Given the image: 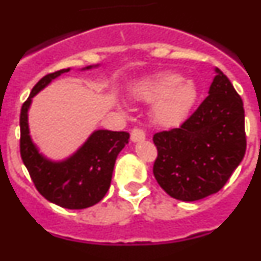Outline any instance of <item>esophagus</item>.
<instances>
[{"label":"esophagus","mask_w":261,"mask_h":261,"mask_svg":"<svg viewBox=\"0 0 261 261\" xmlns=\"http://www.w3.org/2000/svg\"><path fill=\"white\" fill-rule=\"evenodd\" d=\"M130 140H132L133 142L142 141V140H145V132L140 128L132 129V132H130Z\"/></svg>","instance_id":"1"}]
</instances>
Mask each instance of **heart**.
Instances as JSON below:
<instances>
[{
    "mask_svg": "<svg viewBox=\"0 0 261 261\" xmlns=\"http://www.w3.org/2000/svg\"><path fill=\"white\" fill-rule=\"evenodd\" d=\"M133 95L145 102H155L154 119L162 125H176L190 116L199 91L192 81L175 73H161L145 80L133 90Z\"/></svg>",
    "mask_w": 261,
    "mask_h": 261,
    "instance_id": "obj_1",
    "label": "heart"
}]
</instances>
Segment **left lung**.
Instances as JSON below:
<instances>
[{"instance_id":"obj_1","label":"left lung","mask_w":261,"mask_h":261,"mask_svg":"<svg viewBox=\"0 0 261 261\" xmlns=\"http://www.w3.org/2000/svg\"><path fill=\"white\" fill-rule=\"evenodd\" d=\"M209 95L179 128L153 136L155 180L167 195L196 201L218 192L247 146L243 100L217 69Z\"/></svg>"}]
</instances>
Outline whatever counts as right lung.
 Here are the masks:
<instances>
[{"mask_svg":"<svg viewBox=\"0 0 261 261\" xmlns=\"http://www.w3.org/2000/svg\"><path fill=\"white\" fill-rule=\"evenodd\" d=\"M90 68V66H89ZM87 68V69H89ZM69 69L44 75L20 108L19 150L31 180L44 199L65 209H85L98 204L110 188L117 154L128 142V132L96 130L65 162L53 163L39 154L29 135L27 111L32 96Z\"/></svg>","mask_w":261,"mask_h":261,"instance_id":"obj_1","label":"right lung"}]
</instances>
